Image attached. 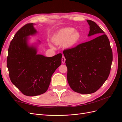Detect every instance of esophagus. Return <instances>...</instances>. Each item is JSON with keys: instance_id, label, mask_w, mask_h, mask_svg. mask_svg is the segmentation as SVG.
Returning a JSON list of instances; mask_svg holds the SVG:
<instances>
[{"instance_id": "obj_1", "label": "esophagus", "mask_w": 122, "mask_h": 122, "mask_svg": "<svg viewBox=\"0 0 122 122\" xmlns=\"http://www.w3.org/2000/svg\"><path fill=\"white\" fill-rule=\"evenodd\" d=\"M65 61H66V59L65 58V56H64V55H62V58H61V62L62 64H64L65 62Z\"/></svg>"}]
</instances>
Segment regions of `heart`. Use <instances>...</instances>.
<instances>
[{"mask_svg": "<svg viewBox=\"0 0 122 122\" xmlns=\"http://www.w3.org/2000/svg\"><path fill=\"white\" fill-rule=\"evenodd\" d=\"M81 38L80 32L75 30L72 27H66L60 29L55 35L53 41L57 44L65 43V47L67 48H72L78 43Z\"/></svg>", "mask_w": 122, "mask_h": 122, "instance_id": "1", "label": "heart"}]
</instances>
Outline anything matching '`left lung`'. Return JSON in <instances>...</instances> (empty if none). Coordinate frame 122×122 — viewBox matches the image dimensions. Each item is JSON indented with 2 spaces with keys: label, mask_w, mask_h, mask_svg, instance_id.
I'll return each instance as SVG.
<instances>
[{
  "label": "left lung",
  "mask_w": 122,
  "mask_h": 122,
  "mask_svg": "<svg viewBox=\"0 0 122 122\" xmlns=\"http://www.w3.org/2000/svg\"><path fill=\"white\" fill-rule=\"evenodd\" d=\"M86 21L90 25L88 36H99L63 52L69 86L74 92L82 94L95 93L100 88L108 78L112 61L107 36L95 22Z\"/></svg>",
  "instance_id": "obj_1"
}]
</instances>
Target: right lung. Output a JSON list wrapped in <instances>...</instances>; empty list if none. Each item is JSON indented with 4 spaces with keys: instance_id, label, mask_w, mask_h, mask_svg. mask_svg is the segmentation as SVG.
I'll return each mask as SVG.
<instances>
[{
    "instance_id": "right-lung-1",
    "label": "right lung",
    "mask_w": 122,
    "mask_h": 122,
    "mask_svg": "<svg viewBox=\"0 0 122 122\" xmlns=\"http://www.w3.org/2000/svg\"><path fill=\"white\" fill-rule=\"evenodd\" d=\"M34 24H26L16 32L10 42L7 57L11 81L27 96L45 93L51 76L61 64V53L46 57L37 54L36 46L29 45L28 36L37 33Z\"/></svg>"
}]
</instances>
